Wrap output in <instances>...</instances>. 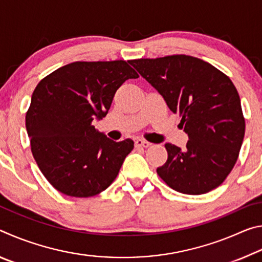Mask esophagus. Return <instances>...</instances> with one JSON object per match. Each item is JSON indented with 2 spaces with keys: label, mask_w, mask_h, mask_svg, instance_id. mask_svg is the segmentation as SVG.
I'll return each instance as SVG.
<instances>
[{
  "label": "esophagus",
  "mask_w": 262,
  "mask_h": 262,
  "mask_svg": "<svg viewBox=\"0 0 262 262\" xmlns=\"http://www.w3.org/2000/svg\"><path fill=\"white\" fill-rule=\"evenodd\" d=\"M150 145H151V143H149L148 141H144L142 139H137L135 141V147H137V148H148V147H150Z\"/></svg>",
  "instance_id": "1"
}]
</instances>
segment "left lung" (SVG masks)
I'll use <instances>...</instances> for the list:
<instances>
[{
  "label": "left lung",
  "mask_w": 262,
  "mask_h": 262,
  "mask_svg": "<svg viewBox=\"0 0 262 262\" xmlns=\"http://www.w3.org/2000/svg\"><path fill=\"white\" fill-rule=\"evenodd\" d=\"M130 64L163 96L188 142L181 150L166 143L167 161L157 173L177 192L199 195L227 179L245 135L241 98L231 79L189 55L132 60Z\"/></svg>",
  "instance_id": "8db88e82"
}]
</instances>
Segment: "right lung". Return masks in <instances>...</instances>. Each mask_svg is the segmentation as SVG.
<instances>
[{
  "mask_svg": "<svg viewBox=\"0 0 262 262\" xmlns=\"http://www.w3.org/2000/svg\"><path fill=\"white\" fill-rule=\"evenodd\" d=\"M137 74L126 61H77L47 75L35 86L25 126L31 151L56 190L89 198L113 183L133 148L92 126L107 114L115 92Z\"/></svg>",
  "mask_w": 262,
  "mask_h": 262,
  "instance_id": "1",
  "label": "right lung"
}]
</instances>
